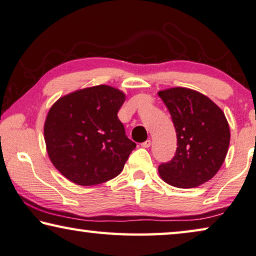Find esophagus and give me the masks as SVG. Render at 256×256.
<instances>
[{"label": "esophagus", "instance_id": "1", "mask_svg": "<svg viewBox=\"0 0 256 256\" xmlns=\"http://www.w3.org/2000/svg\"><path fill=\"white\" fill-rule=\"evenodd\" d=\"M150 144H152V141L150 140H146V141H144V142L141 144V146H142L144 148H148V147H150Z\"/></svg>", "mask_w": 256, "mask_h": 256}]
</instances>
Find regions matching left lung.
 Listing matches in <instances>:
<instances>
[{
    "label": "left lung",
    "instance_id": "left-lung-1",
    "mask_svg": "<svg viewBox=\"0 0 256 256\" xmlns=\"http://www.w3.org/2000/svg\"><path fill=\"white\" fill-rule=\"evenodd\" d=\"M172 118L177 150L170 162L158 166L168 184L193 188L212 179L222 166L230 144L224 112L199 92L174 87L158 92Z\"/></svg>",
    "mask_w": 256,
    "mask_h": 256
}]
</instances>
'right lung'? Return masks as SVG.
I'll use <instances>...</instances> for the list:
<instances>
[{
	"label": "right lung",
	"mask_w": 256,
	"mask_h": 256,
	"mask_svg": "<svg viewBox=\"0 0 256 256\" xmlns=\"http://www.w3.org/2000/svg\"><path fill=\"white\" fill-rule=\"evenodd\" d=\"M124 101L123 92L98 85L52 104L44 122L46 146L52 163L68 180L92 186L122 172L136 146L117 117Z\"/></svg>",
	"instance_id": "right-lung-1"
}]
</instances>
